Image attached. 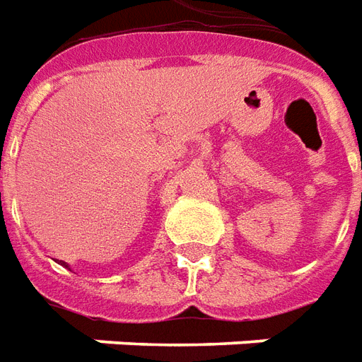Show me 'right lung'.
<instances>
[{"label":"right lung","instance_id":"add662e5","mask_svg":"<svg viewBox=\"0 0 362 362\" xmlns=\"http://www.w3.org/2000/svg\"><path fill=\"white\" fill-rule=\"evenodd\" d=\"M62 265H64V267H68V265H66V263H64V261H62Z\"/></svg>","mask_w":362,"mask_h":362}]
</instances>
